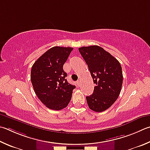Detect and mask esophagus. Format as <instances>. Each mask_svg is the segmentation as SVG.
Masks as SVG:
<instances>
[{"label":"esophagus","mask_w":150,"mask_h":150,"mask_svg":"<svg viewBox=\"0 0 150 150\" xmlns=\"http://www.w3.org/2000/svg\"><path fill=\"white\" fill-rule=\"evenodd\" d=\"M80 83H81V80H80V79H79V80L77 81V85H78V86H79V85H80Z\"/></svg>","instance_id":"1"}]
</instances>
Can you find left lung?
Returning <instances> with one entry per match:
<instances>
[{"label": "left lung", "instance_id": "obj_1", "mask_svg": "<svg viewBox=\"0 0 150 150\" xmlns=\"http://www.w3.org/2000/svg\"><path fill=\"white\" fill-rule=\"evenodd\" d=\"M79 51L96 84L93 94L86 97L87 103L91 110L102 112L113 105L121 92L123 80L121 64L99 46L83 47Z\"/></svg>", "mask_w": 150, "mask_h": 150}]
</instances>
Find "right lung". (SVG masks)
Segmentation results:
<instances>
[{"label": "right lung", "instance_id": "1", "mask_svg": "<svg viewBox=\"0 0 150 150\" xmlns=\"http://www.w3.org/2000/svg\"><path fill=\"white\" fill-rule=\"evenodd\" d=\"M73 48L54 47L49 49L33 65L31 81L39 99L49 109L60 110L71 99L72 85L66 79L64 64Z\"/></svg>", "mask_w": 150, "mask_h": 150}]
</instances>
